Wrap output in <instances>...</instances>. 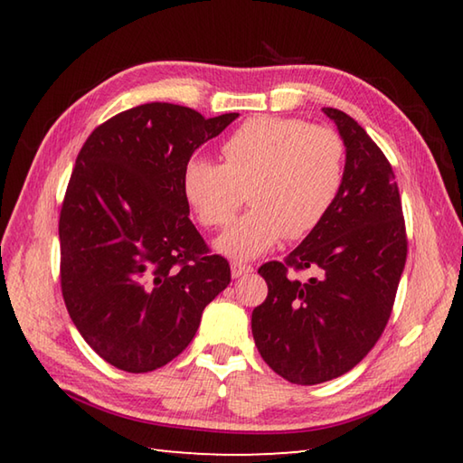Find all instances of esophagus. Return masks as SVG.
Instances as JSON below:
<instances>
[{"label":"esophagus","instance_id":"esophagus-1","mask_svg":"<svg viewBox=\"0 0 463 463\" xmlns=\"http://www.w3.org/2000/svg\"><path fill=\"white\" fill-rule=\"evenodd\" d=\"M249 272H252L250 264H244V262H232L231 264L232 279H241V277H244V274H249Z\"/></svg>","mask_w":463,"mask_h":463}]
</instances>
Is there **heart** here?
Wrapping results in <instances>:
<instances>
[{"instance_id":"heart-1","label":"heart","mask_w":463,"mask_h":463,"mask_svg":"<svg viewBox=\"0 0 463 463\" xmlns=\"http://www.w3.org/2000/svg\"><path fill=\"white\" fill-rule=\"evenodd\" d=\"M222 165L191 156L181 189L203 226L229 224L244 201L252 209L234 221L214 247L234 260H250L317 231L344 183V141L322 125L282 117H254L222 143Z\"/></svg>"}]
</instances>
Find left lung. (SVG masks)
<instances>
[{
	"instance_id": "left-lung-1",
	"label": "left lung",
	"mask_w": 463,
	"mask_h": 463,
	"mask_svg": "<svg viewBox=\"0 0 463 463\" xmlns=\"http://www.w3.org/2000/svg\"><path fill=\"white\" fill-rule=\"evenodd\" d=\"M346 146L336 203L284 262L259 269L269 297L252 310L262 360L292 383L314 386L352 370L382 336L404 272L408 239L386 155L344 111L322 109ZM290 269H312L298 281Z\"/></svg>"
}]
</instances>
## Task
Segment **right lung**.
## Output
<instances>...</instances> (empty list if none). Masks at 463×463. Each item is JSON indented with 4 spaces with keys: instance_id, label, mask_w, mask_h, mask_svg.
<instances>
[{
    "instance_id": "right-lung-1",
    "label": "right lung",
    "mask_w": 463,
    "mask_h": 463,
    "mask_svg": "<svg viewBox=\"0 0 463 463\" xmlns=\"http://www.w3.org/2000/svg\"><path fill=\"white\" fill-rule=\"evenodd\" d=\"M237 117L145 103L97 127L77 155L59 216L61 292L83 340L115 368L169 364L229 287V262L189 219L181 175Z\"/></svg>"
}]
</instances>
